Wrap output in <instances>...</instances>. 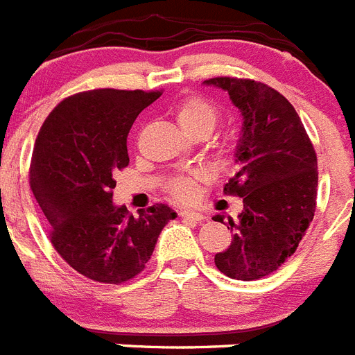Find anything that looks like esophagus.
<instances>
[{"instance_id":"34e87169","label":"esophagus","mask_w":355,"mask_h":355,"mask_svg":"<svg viewBox=\"0 0 355 355\" xmlns=\"http://www.w3.org/2000/svg\"><path fill=\"white\" fill-rule=\"evenodd\" d=\"M180 217H183V219L193 220V223H201V220L205 219V215L199 214V211H192V210H181Z\"/></svg>"}]
</instances>
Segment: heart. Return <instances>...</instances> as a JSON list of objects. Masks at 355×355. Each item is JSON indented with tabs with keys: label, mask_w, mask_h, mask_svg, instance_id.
Segmentation results:
<instances>
[{
	"label": "heart",
	"mask_w": 355,
	"mask_h": 355,
	"mask_svg": "<svg viewBox=\"0 0 355 355\" xmlns=\"http://www.w3.org/2000/svg\"><path fill=\"white\" fill-rule=\"evenodd\" d=\"M175 120L183 131H190L196 127H207L211 131L215 122H217V111L210 102H207L201 96H189L175 107ZM202 178H205V174L201 171H192L189 174L178 175L171 183L172 196L180 201H189L196 193V183L201 181Z\"/></svg>",
	"instance_id": "1"
}]
</instances>
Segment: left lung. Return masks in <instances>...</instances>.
<instances>
[{
  "label": "left lung",
  "mask_w": 355,
  "mask_h": 355,
  "mask_svg": "<svg viewBox=\"0 0 355 355\" xmlns=\"http://www.w3.org/2000/svg\"><path fill=\"white\" fill-rule=\"evenodd\" d=\"M207 86L228 91L241 111L235 150L239 172L224 192L242 198V211L228 217L233 241L215 266L235 280H259L277 271L298 248L316 210L318 162L305 127L289 100L248 78L215 77ZM215 220L223 223V215Z\"/></svg>",
  "instance_id": "obj_1"
}]
</instances>
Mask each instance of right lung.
<instances>
[{
    "instance_id": "1",
    "label": "right lung",
    "mask_w": 355,
    "mask_h": 355,
    "mask_svg": "<svg viewBox=\"0 0 355 355\" xmlns=\"http://www.w3.org/2000/svg\"><path fill=\"white\" fill-rule=\"evenodd\" d=\"M162 91L93 89L68 96L42 123L30 187L53 248L75 271L102 284L135 278L178 215L154 205L132 217L113 202V174L129 165L127 135Z\"/></svg>"
}]
</instances>
